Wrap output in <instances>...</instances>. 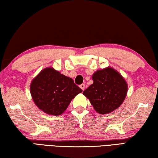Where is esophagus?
<instances>
[{
  "label": "esophagus",
  "instance_id": "obj_1",
  "mask_svg": "<svg viewBox=\"0 0 158 158\" xmlns=\"http://www.w3.org/2000/svg\"><path fill=\"white\" fill-rule=\"evenodd\" d=\"M79 87L81 88V89L82 90H84V89H85V84H81V85H79Z\"/></svg>",
  "mask_w": 158,
  "mask_h": 158
}]
</instances>
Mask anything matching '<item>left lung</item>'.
<instances>
[{
	"mask_svg": "<svg viewBox=\"0 0 158 158\" xmlns=\"http://www.w3.org/2000/svg\"><path fill=\"white\" fill-rule=\"evenodd\" d=\"M93 83L83 94L100 114H109L121 106L126 98L127 84L114 68L107 67L93 74Z\"/></svg>",
	"mask_w": 158,
	"mask_h": 158,
	"instance_id": "obj_1",
	"label": "left lung"
}]
</instances>
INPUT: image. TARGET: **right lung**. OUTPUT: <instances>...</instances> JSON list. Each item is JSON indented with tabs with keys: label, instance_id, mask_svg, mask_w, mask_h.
Returning a JSON list of instances; mask_svg holds the SVG:
<instances>
[{
	"label": "right lung",
	"instance_id": "obj_1",
	"mask_svg": "<svg viewBox=\"0 0 158 158\" xmlns=\"http://www.w3.org/2000/svg\"><path fill=\"white\" fill-rule=\"evenodd\" d=\"M30 90L37 107L45 114L53 116L62 114L72 100L82 92L73 79L52 67L42 69L32 80Z\"/></svg>",
	"mask_w": 158,
	"mask_h": 158
}]
</instances>
